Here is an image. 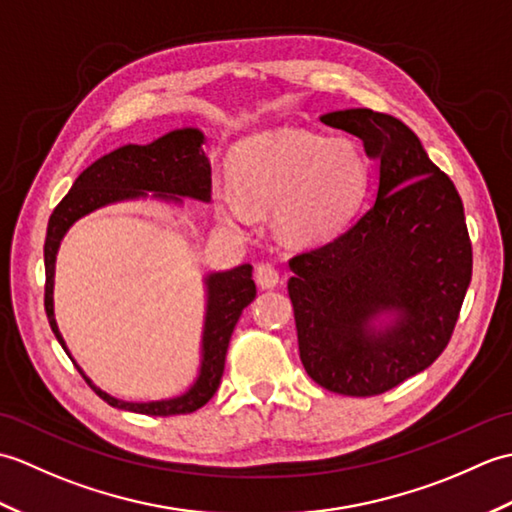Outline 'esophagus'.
Returning <instances> with one entry per match:
<instances>
[{
	"mask_svg": "<svg viewBox=\"0 0 512 512\" xmlns=\"http://www.w3.org/2000/svg\"><path fill=\"white\" fill-rule=\"evenodd\" d=\"M255 281H257V286L264 288V290L266 288H275L279 284L277 268L270 266V264H259L257 270H255Z\"/></svg>",
	"mask_w": 512,
	"mask_h": 512,
	"instance_id": "1",
	"label": "esophagus"
}]
</instances>
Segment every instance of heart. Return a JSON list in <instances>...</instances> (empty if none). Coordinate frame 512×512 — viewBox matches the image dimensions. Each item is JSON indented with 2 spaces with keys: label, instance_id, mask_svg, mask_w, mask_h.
I'll return each mask as SVG.
<instances>
[{
  "label": "heart",
  "instance_id": "b5f03b06",
  "mask_svg": "<svg viewBox=\"0 0 512 512\" xmlns=\"http://www.w3.org/2000/svg\"><path fill=\"white\" fill-rule=\"evenodd\" d=\"M367 165L347 140L279 129L242 140L231 154V184L215 191L222 220L244 226L253 211L273 209L288 244L328 242L361 204Z\"/></svg>",
  "mask_w": 512,
  "mask_h": 512
}]
</instances>
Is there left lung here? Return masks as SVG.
Here are the masks:
<instances>
[{"instance_id":"1","label":"left lung","mask_w":512,"mask_h":512,"mask_svg":"<svg viewBox=\"0 0 512 512\" xmlns=\"http://www.w3.org/2000/svg\"><path fill=\"white\" fill-rule=\"evenodd\" d=\"M378 160L369 209L332 242L290 259L299 356L314 383L376 396L447 347L471 284L464 206L418 136L367 107L321 116Z\"/></svg>"}]
</instances>
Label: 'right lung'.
Wrapping results in <instances>:
<instances>
[{
  "label": "right lung",
  "mask_w": 512,
  "mask_h": 512,
  "mask_svg": "<svg viewBox=\"0 0 512 512\" xmlns=\"http://www.w3.org/2000/svg\"><path fill=\"white\" fill-rule=\"evenodd\" d=\"M204 134L198 127H182L160 136L149 145H123L110 154H105L85 169L74 180L68 195L57 204L48 220L46 244H43V262H46V314L50 328L57 341L70 354L54 319V264L61 239L70 231V226L81 217L94 213L96 209L125 200L151 198L162 202L182 204V198L198 202H211V162L204 156ZM206 286V310L202 328V352L200 369L193 385L180 396L149 402H129L114 398L96 387L92 378L76 365L96 394L107 405L116 409L147 413V416H178L204 407L220 387L224 374V361L235 323L242 317V310L255 299L253 266L242 264L220 273H209L204 277Z\"/></svg>",
  "instance_id": "right-lung-1"
}]
</instances>
